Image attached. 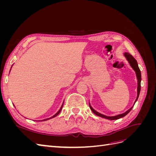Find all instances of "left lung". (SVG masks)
Wrapping results in <instances>:
<instances>
[{
  "label": "left lung",
  "instance_id": "8db88e82",
  "mask_svg": "<svg viewBox=\"0 0 156 156\" xmlns=\"http://www.w3.org/2000/svg\"><path fill=\"white\" fill-rule=\"evenodd\" d=\"M124 56H126V58H127V60H128L129 63L130 64L131 66L132 67V68H133L134 69V71L136 73V78H137V80H138V87H137V96H136V100L134 103V105L135 102L136 101V100H137V99L139 98V94H140V82H141V73H140V70L138 66V64H137V62H136V60L135 59V58L133 57V56H132L131 55H130L129 53H124ZM89 105H90V109L92 110V111L94 113V114L96 115L97 116H99L100 117H102V118H104V119H108V120H117V119H120V118H122L125 116L126 115H127L128 113L131 111V110L132 109V108L133 107V106L131 107L129 110H127L126 112H125L124 113H123V114H120V115H116V116H105L104 115H102L101 114V113L98 112L97 111H96L94 109V108L91 107V105H90L89 103Z\"/></svg>",
  "mask_w": 156,
  "mask_h": 156
}]
</instances>
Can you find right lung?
Returning <instances> with one entry per match:
<instances>
[{"label":"right lung","instance_id":"obj_1","mask_svg":"<svg viewBox=\"0 0 156 156\" xmlns=\"http://www.w3.org/2000/svg\"><path fill=\"white\" fill-rule=\"evenodd\" d=\"M63 104H64V103H63ZM63 104H62V107H60V110L57 112H56V114L54 115V116H52V117H51V118H49V119H44V120H42V121H45V120H49V119H53V118H54V117H55V116H57L58 114H59V113L60 112V111H61V110H62V107H63Z\"/></svg>","mask_w":156,"mask_h":156}]
</instances>
